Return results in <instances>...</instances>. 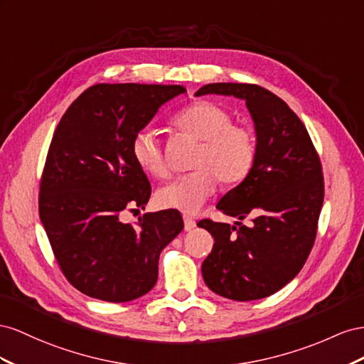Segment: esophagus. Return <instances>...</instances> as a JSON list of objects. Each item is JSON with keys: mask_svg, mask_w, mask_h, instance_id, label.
I'll return each instance as SVG.
<instances>
[{"mask_svg": "<svg viewBox=\"0 0 364 364\" xmlns=\"http://www.w3.org/2000/svg\"><path fill=\"white\" fill-rule=\"evenodd\" d=\"M183 220H184V230L186 232H192L193 228L196 227V223L192 216L189 215H183Z\"/></svg>", "mask_w": 364, "mask_h": 364, "instance_id": "34e87169", "label": "esophagus"}]
</instances>
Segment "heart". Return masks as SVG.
Wrapping results in <instances>:
<instances>
[{
  "mask_svg": "<svg viewBox=\"0 0 364 364\" xmlns=\"http://www.w3.org/2000/svg\"><path fill=\"white\" fill-rule=\"evenodd\" d=\"M173 124L180 131L201 140L193 159L192 172L176 176L157 193L161 205L193 213L215 192L218 180L223 186L244 181L256 161V139L250 129L235 124L232 114L213 102L200 100L176 114ZM134 161L155 176L169 175V164L157 134L141 128L129 144Z\"/></svg>",
  "mask_w": 364,
  "mask_h": 364,
  "instance_id": "b5f03b06",
  "label": "heart"
}]
</instances>
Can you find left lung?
Here are the masks:
<instances>
[{"label": "left lung", "instance_id": "1", "mask_svg": "<svg viewBox=\"0 0 364 364\" xmlns=\"http://www.w3.org/2000/svg\"><path fill=\"white\" fill-rule=\"evenodd\" d=\"M223 95L245 100L256 131V161L247 178L227 192L216 209L252 228L203 220L213 236L201 272L223 297L248 302L284 288L305 265L314 245L325 184L318 154L296 112L253 84H209L195 96Z\"/></svg>", "mask_w": 364, "mask_h": 364}]
</instances>
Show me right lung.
Segmentation results:
<instances>
[{
	"label": "right lung",
	"instance_id": "add662e5",
	"mask_svg": "<svg viewBox=\"0 0 364 364\" xmlns=\"http://www.w3.org/2000/svg\"><path fill=\"white\" fill-rule=\"evenodd\" d=\"M181 85L97 84L62 116L39 184V218L68 282L92 299L129 302L154 288L163 248L183 230L178 210L144 213L151 184L129 144Z\"/></svg>",
	"mask_w": 364,
	"mask_h": 364
}]
</instances>
